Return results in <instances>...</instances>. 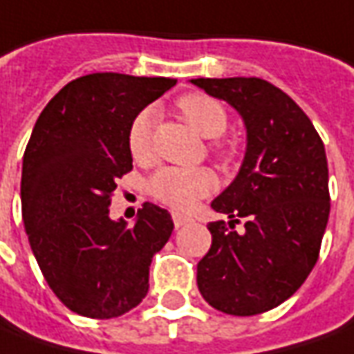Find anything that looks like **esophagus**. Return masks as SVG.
<instances>
[{"instance_id": "esophagus-1", "label": "esophagus", "mask_w": 354, "mask_h": 354, "mask_svg": "<svg viewBox=\"0 0 354 354\" xmlns=\"http://www.w3.org/2000/svg\"><path fill=\"white\" fill-rule=\"evenodd\" d=\"M172 221H174V227L180 228L187 225V223H192V218L187 217V215H182V213H172Z\"/></svg>"}]
</instances>
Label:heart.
I'll use <instances>...</instances> for the list:
<instances>
[{"mask_svg": "<svg viewBox=\"0 0 354 354\" xmlns=\"http://www.w3.org/2000/svg\"><path fill=\"white\" fill-rule=\"evenodd\" d=\"M178 108L186 122L201 137H218L227 129V112L217 100L205 95H186L178 100ZM157 118L155 108L141 110L127 133V147L136 160L153 157V124ZM217 187V176L209 168L167 167L155 172L149 180V192L174 209H189L199 197L209 196Z\"/></svg>", "mask_w": 354, "mask_h": 354, "instance_id": "obj_1", "label": "heart"}]
</instances>
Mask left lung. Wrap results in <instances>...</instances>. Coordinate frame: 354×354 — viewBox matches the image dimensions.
I'll use <instances>...</instances> for the list:
<instances>
[{"instance_id":"left-lung-1","label":"left lung","mask_w":354,"mask_h":354,"mask_svg":"<svg viewBox=\"0 0 354 354\" xmlns=\"http://www.w3.org/2000/svg\"><path fill=\"white\" fill-rule=\"evenodd\" d=\"M189 83L228 102L246 127L242 167L211 201L230 228L225 221L207 225L213 242L197 263V287L225 314H261L292 297L318 261L329 218L326 149L302 108L263 79Z\"/></svg>"}]
</instances>
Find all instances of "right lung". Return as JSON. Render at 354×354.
I'll use <instances>...</instances> for the list:
<instances>
[{"label":"right lung","mask_w":354,"mask_h":354,"mask_svg":"<svg viewBox=\"0 0 354 354\" xmlns=\"http://www.w3.org/2000/svg\"><path fill=\"white\" fill-rule=\"evenodd\" d=\"M174 85L168 77L91 73L67 83L36 120L23 157V223L48 285L75 314L118 318L147 297L172 217L145 203L127 227L108 207L116 180L133 168V118Z\"/></svg>","instance_id":"1"}]
</instances>
